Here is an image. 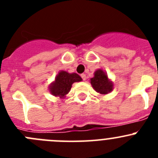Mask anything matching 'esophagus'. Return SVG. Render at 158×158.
Here are the masks:
<instances>
[{
	"instance_id": "34e87169",
	"label": "esophagus",
	"mask_w": 158,
	"mask_h": 158,
	"mask_svg": "<svg viewBox=\"0 0 158 158\" xmlns=\"http://www.w3.org/2000/svg\"><path fill=\"white\" fill-rule=\"evenodd\" d=\"M81 78H82V79H83L84 81H85L86 79V75L85 74V73H82V74H81Z\"/></svg>"
}]
</instances>
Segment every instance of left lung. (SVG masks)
<instances>
[{"mask_svg": "<svg viewBox=\"0 0 158 158\" xmlns=\"http://www.w3.org/2000/svg\"><path fill=\"white\" fill-rule=\"evenodd\" d=\"M90 81L93 89L100 94H107L113 90V83L108 79L107 73L100 69L94 73V77Z\"/></svg>", "mask_w": 158, "mask_h": 158, "instance_id": "obj_1", "label": "left lung"}]
</instances>
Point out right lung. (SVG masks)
I'll return each mask as SVG.
<instances>
[{"instance_id":"right-lung-1","label":"right lung","mask_w":158,"mask_h":158,"mask_svg":"<svg viewBox=\"0 0 158 158\" xmlns=\"http://www.w3.org/2000/svg\"><path fill=\"white\" fill-rule=\"evenodd\" d=\"M81 81H82L81 77L77 73H69L66 71L62 70L58 73L54 81L50 85L49 89L53 96L62 99L70 91L73 84Z\"/></svg>"}]
</instances>
